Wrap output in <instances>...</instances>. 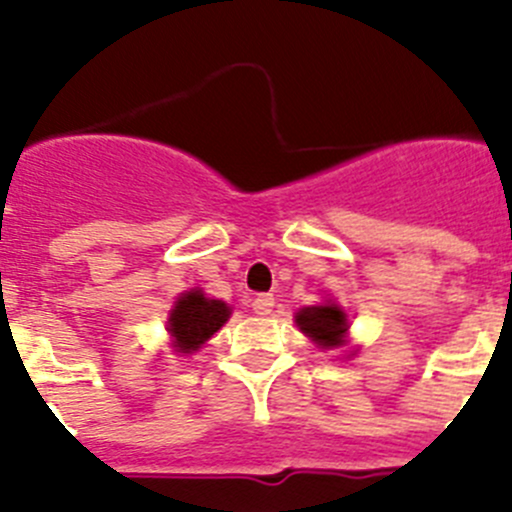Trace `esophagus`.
<instances>
[{"label": "esophagus", "mask_w": 512, "mask_h": 512, "mask_svg": "<svg viewBox=\"0 0 512 512\" xmlns=\"http://www.w3.org/2000/svg\"><path fill=\"white\" fill-rule=\"evenodd\" d=\"M251 307H253V312H256V315H261V318H264V315H271V310H274V297L259 295L256 300L251 302Z\"/></svg>", "instance_id": "obj_1"}]
</instances>
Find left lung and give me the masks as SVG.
Masks as SVG:
<instances>
[{"label": "left lung", "mask_w": 512, "mask_h": 512, "mask_svg": "<svg viewBox=\"0 0 512 512\" xmlns=\"http://www.w3.org/2000/svg\"><path fill=\"white\" fill-rule=\"evenodd\" d=\"M297 325L302 333L318 341L320 346H341L343 333L348 330L346 312L336 305H320V307H305L297 312Z\"/></svg>", "instance_id": "1"}]
</instances>
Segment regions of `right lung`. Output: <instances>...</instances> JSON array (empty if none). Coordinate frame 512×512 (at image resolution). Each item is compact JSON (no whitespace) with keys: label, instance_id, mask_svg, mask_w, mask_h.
<instances>
[{"label":"right lung","instance_id":"1","mask_svg":"<svg viewBox=\"0 0 512 512\" xmlns=\"http://www.w3.org/2000/svg\"><path fill=\"white\" fill-rule=\"evenodd\" d=\"M230 307L220 300H207L200 289L179 297V302L171 310L169 333L176 341V351L192 354L207 338H212L220 330V325L228 320Z\"/></svg>","mask_w":512,"mask_h":512}]
</instances>
